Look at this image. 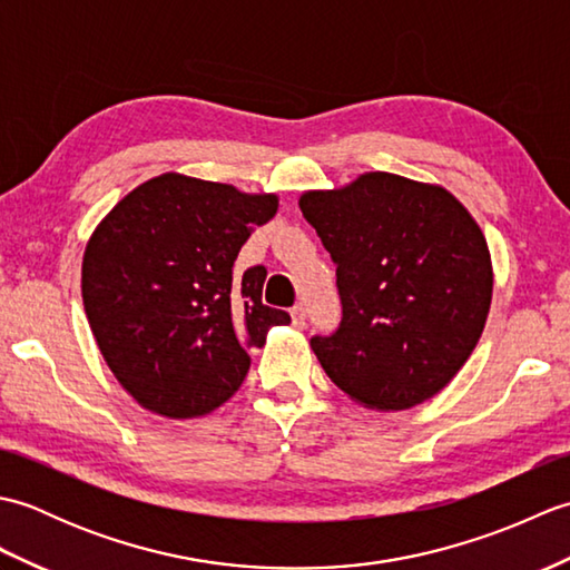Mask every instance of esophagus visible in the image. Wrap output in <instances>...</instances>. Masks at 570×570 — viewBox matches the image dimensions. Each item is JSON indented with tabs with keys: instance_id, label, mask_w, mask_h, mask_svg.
Masks as SVG:
<instances>
[{
	"instance_id": "1",
	"label": "esophagus",
	"mask_w": 570,
	"mask_h": 570,
	"mask_svg": "<svg viewBox=\"0 0 570 570\" xmlns=\"http://www.w3.org/2000/svg\"><path fill=\"white\" fill-rule=\"evenodd\" d=\"M292 318H294L296 328H304V325H306V306L304 304H296L292 308Z\"/></svg>"
}]
</instances>
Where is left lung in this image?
Here are the masks:
<instances>
[{
    "label": "left lung",
    "mask_w": 570,
    "mask_h": 570,
    "mask_svg": "<svg viewBox=\"0 0 570 570\" xmlns=\"http://www.w3.org/2000/svg\"><path fill=\"white\" fill-rule=\"evenodd\" d=\"M298 205L331 252L343 306L331 335L311 337L325 374L380 411L439 394L488 321L492 264L478 223L445 188L384 171Z\"/></svg>",
    "instance_id": "1"
}]
</instances>
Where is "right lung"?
Here are the masks:
<instances>
[{"mask_svg":"<svg viewBox=\"0 0 570 570\" xmlns=\"http://www.w3.org/2000/svg\"><path fill=\"white\" fill-rule=\"evenodd\" d=\"M276 196L178 174L119 200L82 257V304L100 353L137 402L168 419L225 404L249 350L286 311L262 304V264L235 276L242 245L276 215Z\"/></svg>","mask_w":570,"mask_h":570,"instance_id":"1","label":"right lung"}]
</instances>
